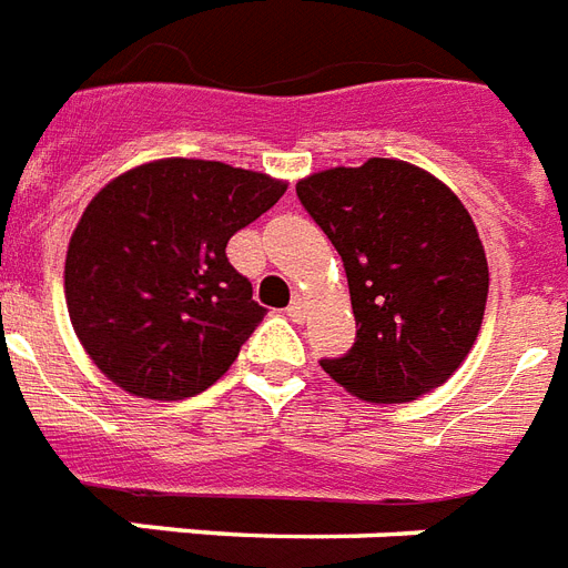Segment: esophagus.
I'll use <instances>...</instances> for the list:
<instances>
[{"label":"esophagus","mask_w":568,"mask_h":568,"mask_svg":"<svg viewBox=\"0 0 568 568\" xmlns=\"http://www.w3.org/2000/svg\"><path fill=\"white\" fill-rule=\"evenodd\" d=\"M287 316L293 322L305 320V302H302V298H293V302H290V307H287Z\"/></svg>","instance_id":"1"}]
</instances>
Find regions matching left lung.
Returning <instances> with one entry per match:
<instances>
[{"label": "left lung", "instance_id": "1", "mask_svg": "<svg viewBox=\"0 0 568 568\" xmlns=\"http://www.w3.org/2000/svg\"><path fill=\"white\" fill-rule=\"evenodd\" d=\"M298 202L343 257L355 346L322 369L363 402L398 405L446 384L484 320L487 255L460 199L393 158L316 172Z\"/></svg>", "mask_w": 568, "mask_h": 568}]
</instances>
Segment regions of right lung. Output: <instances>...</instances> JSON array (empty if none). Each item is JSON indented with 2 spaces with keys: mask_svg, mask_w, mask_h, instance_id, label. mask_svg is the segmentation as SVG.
<instances>
[{
  "mask_svg": "<svg viewBox=\"0 0 568 568\" xmlns=\"http://www.w3.org/2000/svg\"><path fill=\"white\" fill-rule=\"evenodd\" d=\"M287 184L220 161L143 163L72 231L63 290L81 346L131 396L175 402L220 381L261 325L225 246Z\"/></svg>",
  "mask_w": 568,
  "mask_h": 568,
  "instance_id": "right-lung-1",
  "label": "right lung"
}]
</instances>
